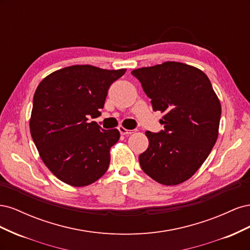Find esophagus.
<instances>
[{
  "mask_svg": "<svg viewBox=\"0 0 250 250\" xmlns=\"http://www.w3.org/2000/svg\"><path fill=\"white\" fill-rule=\"evenodd\" d=\"M119 131H120V133L122 134V135H127V134L132 133V130L126 129V128H124L123 126H120V127H119Z\"/></svg>",
  "mask_w": 250,
  "mask_h": 250,
  "instance_id": "34e87169",
  "label": "esophagus"
}]
</instances>
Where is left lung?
Returning <instances> with one entry per match:
<instances>
[{
	"label": "left lung",
	"instance_id": "1",
	"mask_svg": "<svg viewBox=\"0 0 250 250\" xmlns=\"http://www.w3.org/2000/svg\"><path fill=\"white\" fill-rule=\"evenodd\" d=\"M154 111L165 112L164 130L146 131L142 170L157 183L175 186L192 177L218 138L221 104L208 76L197 67L167 62L133 70Z\"/></svg>",
	"mask_w": 250,
	"mask_h": 250
}]
</instances>
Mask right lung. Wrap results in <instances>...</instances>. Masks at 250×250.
<instances>
[{
  "mask_svg": "<svg viewBox=\"0 0 250 250\" xmlns=\"http://www.w3.org/2000/svg\"><path fill=\"white\" fill-rule=\"evenodd\" d=\"M126 70L72 65L50 74L33 97L30 132L42 162L73 187L95 183L107 171L118 129L88 122L103 108L107 90Z\"/></svg>",
  "mask_w": 250,
  "mask_h": 250,
  "instance_id": "1",
  "label": "right lung"
}]
</instances>
